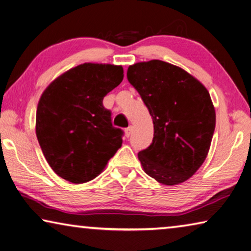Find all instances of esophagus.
<instances>
[{
	"label": "esophagus",
	"mask_w": 251,
	"mask_h": 251,
	"mask_svg": "<svg viewBox=\"0 0 251 251\" xmlns=\"http://www.w3.org/2000/svg\"><path fill=\"white\" fill-rule=\"evenodd\" d=\"M131 133H132V126H128V128H126V137H130V135H131Z\"/></svg>",
	"instance_id": "esophagus-1"
}]
</instances>
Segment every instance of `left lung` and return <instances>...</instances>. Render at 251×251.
<instances>
[{
    "mask_svg": "<svg viewBox=\"0 0 251 251\" xmlns=\"http://www.w3.org/2000/svg\"><path fill=\"white\" fill-rule=\"evenodd\" d=\"M128 81L153 121V140L138 158L148 176L167 186L186 181L207 158L216 126L208 90L181 68L160 60L130 65Z\"/></svg>",
    "mask_w": 251,
    "mask_h": 251,
    "instance_id": "8db88e82",
    "label": "left lung"
}]
</instances>
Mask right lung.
I'll list each match as a JSON object with an SVG mask.
<instances>
[{"label": "right lung", "mask_w": 251, "mask_h": 251, "mask_svg": "<svg viewBox=\"0 0 251 251\" xmlns=\"http://www.w3.org/2000/svg\"><path fill=\"white\" fill-rule=\"evenodd\" d=\"M123 80L122 67L84 63L45 89L36 110V137L57 176L84 183L104 169L122 145L103 98Z\"/></svg>", "instance_id": "right-lung-1"}]
</instances>
